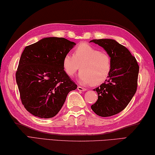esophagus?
<instances>
[{
	"mask_svg": "<svg viewBox=\"0 0 155 155\" xmlns=\"http://www.w3.org/2000/svg\"><path fill=\"white\" fill-rule=\"evenodd\" d=\"M77 89H78V91H82V92H84V91H87V88H83V87H79V86H78V87H77Z\"/></svg>",
	"mask_w": 155,
	"mask_h": 155,
	"instance_id": "34e87169",
	"label": "esophagus"
}]
</instances>
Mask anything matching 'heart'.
I'll return each instance as SVG.
<instances>
[{
    "label": "heart",
    "mask_w": 155,
    "mask_h": 155,
    "mask_svg": "<svg viewBox=\"0 0 155 155\" xmlns=\"http://www.w3.org/2000/svg\"><path fill=\"white\" fill-rule=\"evenodd\" d=\"M81 70L78 81L82 85L94 86L105 82L109 77L112 61L109 54L89 44L83 42L74 48L73 55L66 54L62 60L64 71L68 77H73Z\"/></svg>",
    "instance_id": "1"
}]
</instances>
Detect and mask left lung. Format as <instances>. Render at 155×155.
<instances>
[{"mask_svg": "<svg viewBox=\"0 0 155 155\" xmlns=\"http://www.w3.org/2000/svg\"><path fill=\"white\" fill-rule=\"evenodd\" d=\"M90 42L103 47L112 61L108 79L93 90L97 91L98 100L91 108L100 117L113 116L124 110L135 94L139 64L130 51L113 39H94Z\"/></svg>", "mask_w": 155, "mask_h": 155, "instance_id": "8db88e82", "label": "left lung"}]
</instances>
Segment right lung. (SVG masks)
Returning <instances> with one entry per match:
<instances>
[{
	"instance_id": "obj_1",
	"label": "right lung",
	"mask_w": 155,
	"mask_h": 155,
	"mask_svg": "<svg viewBox=\"0 0 155 155\" xmlns=\"http://www.w3.org/2000/svg\"><path fill=\"white\" fill-rule=\"evenodd\" d=\"M74 45L64 38L47 37L25 48L16 81L22 104L34 116L54 117L69 92L77 88L62 67L64 56Z\"/></svg>"
}]
</instances>
